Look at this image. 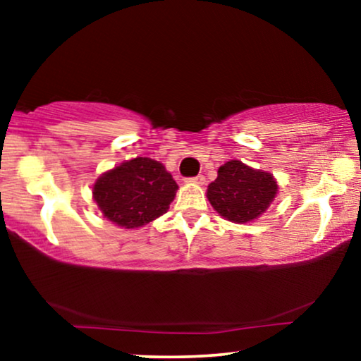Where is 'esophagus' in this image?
Returning <instances> with one entry per match:
<instances>
[{
	"instance_id": "obj_1",
	"label": "esophagus",
	"mask_w": 361,
	"mask_h": 361,
	"mask_svg": "<svg viewBox=\"0 0 361 361\" xmlns=\"http://www.w3.org/2000/svg\"><path fill=\"white\" fill-rule=\"evenodd\" d=\"M189 182H192V184H197V185H204L205 184V177L204 176H197V177H194V179H190Z\"/></svg>"
}]
</instances>
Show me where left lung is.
Segmentation results:
<instances>
[{"label":"left lung","mask_w":361,"mask_h":361,"mask_svg":"<svg viewBox=\"0 0 361 361\" xmlns=\"http://www.w3.org/2000/svg\"><path fill=\"white\" fill-rule=\"evenodd\" d=\"M278 190V182L268 171L233 159L219 167V176L207 189V199L225 220L250 224L269 209Z\"/></svg>","instance_id":"obj_1"}]
</instances>
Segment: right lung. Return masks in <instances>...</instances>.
<instances>
[{
  "label": "right lung",
  "mask_w": 361,
  "mask_h": 361,
  "mask_svg": "<svg viewBox=\"0 0 361 361\" xmlns=\"http://www.w3.org/2000/svg\"><path fill=\"white\" fill-rule=\"evenodd\" d=\"M177 189L164 164L137 156L103 172L92 185V199L106 220L135 230L164 215Z\"/></svg>",
  "instance_id": "1"
}]
</instances>
